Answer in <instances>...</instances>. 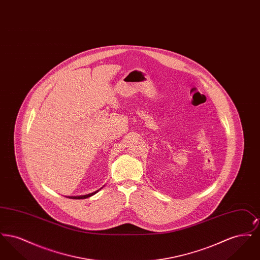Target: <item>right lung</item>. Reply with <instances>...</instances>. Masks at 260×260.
<instances>
[{
    "mask_svg": "<svg viewBox=\"0 0 260 260\" xmlns=\"http://www.w3.org/2000/svg\"><path fill=\"white\" fill-rule=\"evenodd\" d=\"M101 189V188H100ZM99 189V190H100ZM99 190L98 191H95V192H92V193H89V194H87V195H83V196H69V197H67V198L69 199H76V200H81V199H87L88 197H90V196H92V195H94V194H96L98 192H99Z\"/></svg>",
    "mask_w": 260,
    "mask_h": 260,
    "instance_id": "obj_1",
    "label": "right lung"
}]
</instances>
